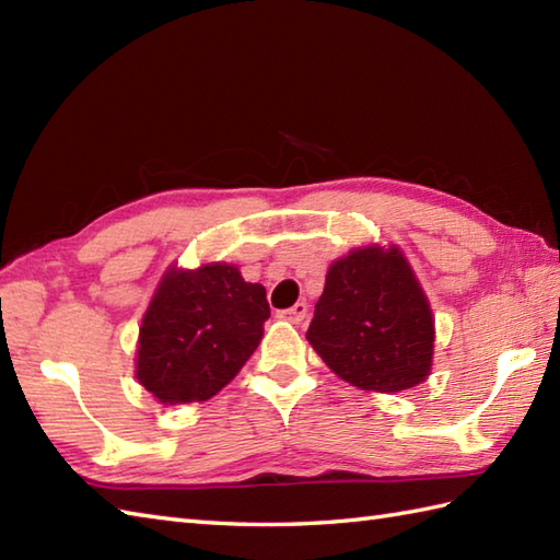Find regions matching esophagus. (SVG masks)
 I'll return each instance as SVG.
<instances>
[{"instance_id": "1", "label": "esophagus", "mask_w": 560, "mask_h": 560, "mask_svg": "<svg viewBox=\"0 0 560 560\" xmlns=\"http://www.w3.org/2000/svg\"><path fill=\"white\" fill-rule=\"evenodd\" d=\"M277 317L287 319V323H293V325H301L307 317V303H295L293 307H287V311H279Z\"/></svg>"}]
</instances>
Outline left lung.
I'll return each mask as SVG.
<instances>
[{"label": "left lung", "instance_id": "obj_1", "mask_svg": "<svg viewBox=\"0 0 560 560\" xmlns=\"http://www.w3.org/2000/svg\"><path fill=\"white\" fill-rule=\"evenodd\" d=\"M433 335L431 307L397 247L353 249L335 261L305 331L341 380L375 392L423 383Z\"/></svg>", "mask_w": 560, "mask_h": 560}]
</instances>
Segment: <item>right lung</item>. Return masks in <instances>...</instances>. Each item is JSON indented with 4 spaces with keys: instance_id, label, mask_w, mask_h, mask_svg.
<instances>
[{
    "instance_id": "1",
    "label": "right lung",
    "mask_w": 560,
    "mask_h": 560,
    "mask_svg": "<svg viewBox=\"0 0 560 560\" xmlns=\"http://www.w3.org/2000/svg\"><path fill=\"white\" fill-rule=\"evenodd\" d=\"M269 317L233 265L168 271L139 329L137 380L163 404L205 401L241 373Z\"/></svg>"
}]
</instances>
